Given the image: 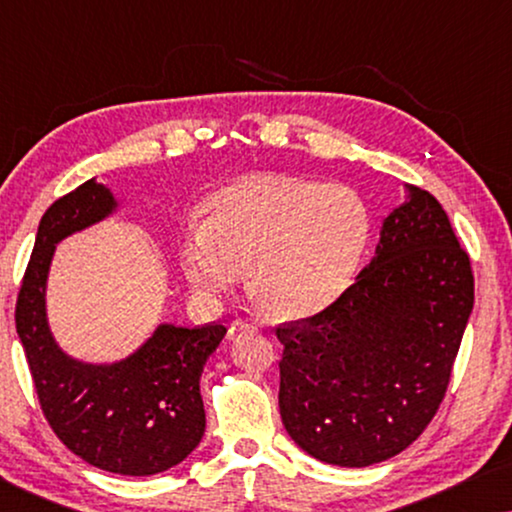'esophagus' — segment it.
<instances>
[{
	"label": "esophagus",
	"mask_w": 512,
	"mask_h": 512,
	"mask_svg": "<svg viewBox=\"0 0 512 512\" xmlns=\"http://www.w3.org/2000/svg\"><path fill=\"white\" fill-rule=\"evenodd\" d=\"M242 331H258V324L256 321H249V319H235L233 324H230V338H235L237 333H242Z\"/></svg>",
	"instance_id": "esophagus-1"
}]
</instances>
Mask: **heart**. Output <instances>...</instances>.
Returning <instances> with one entry per match:
<instances>
[{"instance_id": "b5f03b06", "label": "heart", "mask_w": 512, "mask_h": 512, "mask_svg": "<svg viewBox=\"0 0 512 512\" xmlns=\"http://www.w3.org/2000/svg\"><path fill=\"white\" fill-rule=\"evenodd\" d=\"M368 235V207L354 188L258 174L209 198L207 221L181 235V268L209 298L249 268V289L272 317L303 319L347 289Z\"/></svg>"}]
</instances>
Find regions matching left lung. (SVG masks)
Segmentation results:
<instances>
[{"label": "left lung", "instance_id": "8db88e82", "mask_svg": "<svg viewBox=\"0 0 512 512\" xmlns=\"http://www.w3.org/2000/svg\"><path fill=\"white\" fill-rule=\"evenodd\" d=\"M375 256L326 310L275 328L284 429L314 459L361 468L415 443L443 403L468 314L471 258L410 186Z\"/></svg>", "mask_w": 512, "mask_h": 512}]
</instances>
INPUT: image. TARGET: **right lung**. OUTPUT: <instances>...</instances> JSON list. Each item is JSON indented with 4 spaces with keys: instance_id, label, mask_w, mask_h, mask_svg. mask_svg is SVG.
Returning <instances> with one entry per match:
<instances>
[{
    "instance_id": "right-lung-1",
    "label": "right lung",
    "mask_w": 512,
    "mask_h": 512,
    "mask_svg": "<svg viewBox=\"0 0 512 512\" xmlns=\"http://www.w3.org/2000/svg\"><path fill=\"white\" fill-rule=\"evenodd\" d=\"M111 209L109 188L93 179L46 209L18 291L16 328L55 436L90 466L142 478L177 466L198 447L205 433L200 375L226 326L163 324L137 354L114 366H88L60 352L44 307L53 249Z\"/></svg>"
}]
</instances>
